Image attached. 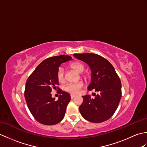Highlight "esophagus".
Listing matches in <instances>:
<instances>
[{
  "mask_svg": "<svg viewBox=\"0 0 147 147\" xmlns=\"http://www.w3.org/2000/svg\"><path fill=\"white\" fill-rule=\"evenodd\" d=\"M76 97V95H71V99H73L74 98H75Z\"/></svg>",
  "mask_w": 147,
  "mask_h": 147,
  "instance_id": "1",
  "label": "esophagus"
}]
</instances>
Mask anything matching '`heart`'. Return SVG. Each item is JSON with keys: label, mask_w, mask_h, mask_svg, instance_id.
<instances>
[{"label": "heart", "mask_w": 147, "mask_h": 147, "mask_svg": "<svg viewBox=\"0 0 147 147\" xmlns=\"http://www.w3.org/2000/svg\"><path fill=\"white\" fill-rule=\"evenodd\" d=\"M71 66L73 69L78 72V73H82L84 71V69H85L84 65L80 63V62H74L71 65ZM64 68L62 66L59 67L57 73V77L59 82L64 81ZM83 86L84 84L83 82L69 83L64 86V90L65 92L72 93V94H78V93H80L81 89L83 88Z\"/></svg>", "instance_id": "1"}]
</instances>
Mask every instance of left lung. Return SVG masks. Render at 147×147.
Wrapping results in <instances>:
<instances>
[{"label": "left lung", "instance_id": "obj_1", "mask_svg": "<svg viewBox=\"0 0 147 147\" xmlns=\"http://www.w3.org/2000/svg\"><path fill=\"white\" fill-rule=\"evenodd\" d=\"M73 56L89 65L92 77L88 90L98 92L94 98L83 96V102L79 107L81 114L92 123L108 120L116 111L121 98V83L115 69L107 59L97 54L85 53Z\"/></svg>", "mask_w": 147, "mask_h": 147}]
</instances>
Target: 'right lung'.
Instances as JSON below:
<instances>
[{
	"mask_svg": "<svg viewBox=\"0 0 147 147\" xmlns=\"http://www.w3.org/2000/svg\"><path fill=\"white\" fill-rule=\"evenodd\" d=\"M66 55L49 57L42 61L28 78L24 97L33 116L40 123L54 125L64 118L71 100L68 93L59 89L57 73L62 63L71 60ZM57 88L60 95L57 101L51 97V89Z\"/></svg>",
	"mask_w": 147,
	"mask_h": 147,
	"instance_id": "right-lung-1",
	"label": "right lung"
}]
</instances>
